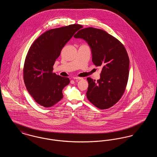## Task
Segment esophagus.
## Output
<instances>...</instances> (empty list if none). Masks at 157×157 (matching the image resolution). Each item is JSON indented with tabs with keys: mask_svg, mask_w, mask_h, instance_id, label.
<instances>
[{
	"mask_svg": "<svg viewBox=\"0 0 157 157\" xmlns=\"http://www.w3.org/2000/svg\"><path fill=\"white\" fill-rule=\"evenodd\" d=\"M83 78H81V77H74V79H75V80H81Z\"/></svg>",
	"mask_w": 157,
	"mask_h": 157,
	"instance_id": "34e87169",
	"label": "esophagus"
}]
</instances>
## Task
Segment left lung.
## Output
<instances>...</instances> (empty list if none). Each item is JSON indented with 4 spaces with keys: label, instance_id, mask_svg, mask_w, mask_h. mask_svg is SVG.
I'll return each mask as SVG.
<instances>
[{
    "label": "left lung",
    "instance_id": "8db88e82",
    "mask_svg": "<svg viewBox=\"0 0 157 157\" xmlns=\"http://www.w3.org/2000/svg\"><path fill=\"white\" fill-rule=\"evenodd\" d=\"M74 37L88 43L93 63L102 67L97 81L87 78L89 86L86 97L101 109L109 108L120 100L126 88L129 67L127 51L117 39L101 29L84 28Z\"/></svg>",
    "mask_w": 157,
    "mask_h": 157
}]
</instances>
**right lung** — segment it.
Segmentation results:
<instances>
[{"mask_svg":"<svg viewBox=\"0 0 157 157\" xmlns=\"http://www.w3.org/2000/svg\"><path fill=\"white\" fill-rule=\"evenodd\" d=\"M82 28L74 24L48 30L31 45L25 61L23 79L38 104L48 108L62 99V90L70 81L53 73V67L64 46Z\"/></svg>","mask_w":157,"mask_h":157,"instance_id":"obj_1","label":"right lung"}]
</instances>
